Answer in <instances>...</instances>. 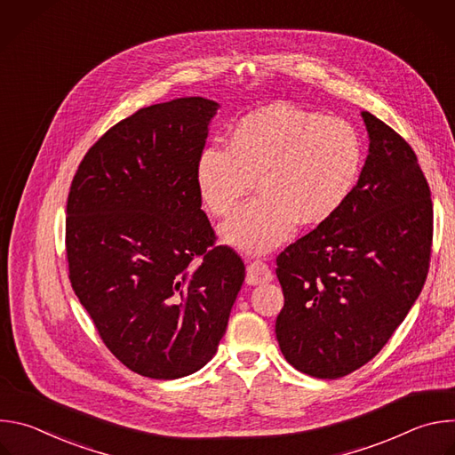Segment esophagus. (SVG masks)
Instances as JSON below:
<instances>
[{"label":"esophagus","instance_id":"1","mask_svg":"<svg viewBox=\"0 0 455 455\" xmlns=\"http://www.w3.org/2000/svg\"><path fill=\"white\" fill-rule=\"evenodd\" d=\"M274 279L270 268L261 263V261H253L248 265L246 268V284H265V283H270Z\"/></svg>","mask_w":455,"mask_h":455}]
</instances>
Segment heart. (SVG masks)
Masks as SVG:
<instances>
[{"label": "heart", "instance_id": "1", "mask_svg": "<svg viewBox=\"0 0 455 455\" xmlns=\"http://www.w3.org/2000/svg\"><path fill=\"white\" fill-rule=\"evenodd\" d=\"M363 167V142L344 118L275 102L235 122L227 148L209 146L196 160V187L230 246L268 253L295 232L331 220L349 200Z\"/></svg>", "mask_w": 455, "mask_h": 455}]
</instances>
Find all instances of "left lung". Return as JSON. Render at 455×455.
<instances>
[{
    "label": "left lung",
    "instance_id": "1",
    "mask_svg": "<svg viewBox=\"0 0 455 455\" xmlns=\"http://www.w3.org/2000/svg\"><path fill=\"white\" fill-rule=\"evenodd\" d=\"M369 155L346 205L277 257L279 347L297 371L335 379L393 337L421 293L432 246L430 188L412 148L362 111Z\"/></svg>",
    "mask_w": 455,
    "mask_h": 455
}]
</instances>
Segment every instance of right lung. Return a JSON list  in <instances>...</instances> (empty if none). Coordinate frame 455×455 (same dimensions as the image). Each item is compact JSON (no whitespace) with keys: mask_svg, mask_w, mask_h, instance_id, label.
<instances>
[{"mask_svg":"<svg viewBox=\"0 0 455 455\" xmlns=\"http://www.w3.org/2000/svg\"><path fill=\"white\" fill-rule=\"evenodd\" d=\"M218 109L181 97L124 118L86 153L68 194L72 288L108 349L155 379L216 355L244 281L241 257L214 246L196 187Z\"/></svg>","mask_w":455,"mask_h":455,"instance_id":"add662e5","label":"right lung"}]
</instances>
